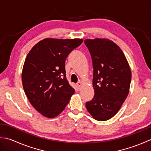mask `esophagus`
<instances>
[{"instance_id": "34e87169", "label": "esophagus", "mask_w": 151, "mask_h": 151, "mask_svg": "<svg viewBox=\"0 0 151 151\" xmlns=\"http://www.w3.org/2000/svg\"><path fill=\"white\" fill-rule=\"evenodd\" d=\"M82 84L81 82H78L77 84H76V86H77V88L78 89H81V87H82Z\"/></svg>"}]
</instances>
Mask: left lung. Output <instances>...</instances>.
Returning <instances> with one entry per match:
<instances>
[{
	"mask_svg": "<svg viewBox=\"0 0 151 151\" xmlns=\"http://www.w3.org/2000/svg\"><path fill=\"white\" fill-rule=\"evenodd\" d=\"M92 58L95 96L86 102L87 110L95 119H110L121 108L129 95L132 78L130 67L123 51L106 38L84 41Z\"/></svg>",
	"mask_w": 151,
	"mask_h": 151,
	"instance_id": "8db88e82",
	"label": "left lung"
}]
</instances>
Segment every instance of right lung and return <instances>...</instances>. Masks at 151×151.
Masks as SVG:
<instances>
[{"instance_id":"obj_1","label":"right lung","mask_w":151,"mask_h":151,"mask_svg":"<svg viewBox=\"0 0 151 151\" xmlns=\"http://www.w3.org/2000/svg\"><path fill=\"white\" fill-rule=\"evenodd\" d=\"M82 39L45 38L32 48L22 70L24 91L31 104L47 118L60 114L75 89L66 78L65 59Z\"/></svg>"}]
</instances>
